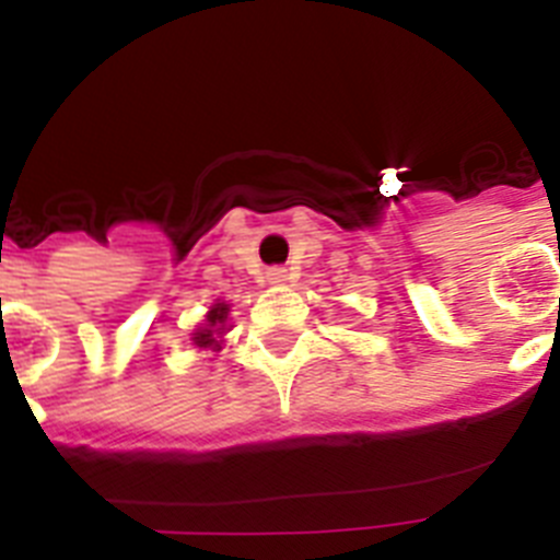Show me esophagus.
Masks as SVG:
<instances>
[{
	"label": "esophagus",
	"instance_id": "esophagus-1",
	"mask_svg": "<svg viewBox=\"0 0 560 560\" xmlns=\"http://www.w3.org/2000/svg\"><path fill=\"white\" fill-rule=\"evenodd\" d=\"M266 280H269L271 285L289 283V269H283V266H271V269L266 271Z\"/></svg>",
	"mask_w": 560,
	"mask_h": 560
}]
</instances>
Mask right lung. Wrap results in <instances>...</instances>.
<instances>
[{
    "instance_id": "obj_1",
    "label": "right lung",
    "mask_w": 560,
    "mask_h": 560,
    "mask_svg": "<svg viewBox=\"0 0 560 560\" xmlns=\"http://www.w3.org/2000/svg\"><path fill=\"white\" fill-rule=\"evenodd\" d=\"M226 316H230V305L215 303L207 311V319L201 328L192 334V345L205 350H221V334L226 330Z\"/></svg>"
}]
</instances>
